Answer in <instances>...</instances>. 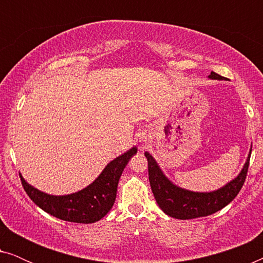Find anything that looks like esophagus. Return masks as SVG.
<instances>
[{"label": "esophagus", "instance_id": "1", "mask_svg": "<svg viewBox=\"0 0 263 263\" xmlns=\"http://www.w3.org/2000/svg\"><path fill=\"white\" fill-rule=\"evenodd\" d=\"M143 141H145V140H143Z\"/></svg>", "mask_w": 263, "mask_h": 263}]
</instances>
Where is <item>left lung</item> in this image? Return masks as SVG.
I'll return each mask as SVG.
<instances>
[{
	"label": "left lung",
	"instance_id": "left-lung-1",
	"mask_svg": "<svg viewBox=\"0 0 263 263\" xmlns=\"http://www.w3.org/2000/svg\"><path fill=\"white\" fill-rule=\"evenodd\" d=\"M208 78L212 80H224L220 75L211 71ZM250 154H248L247 161L244 164L242 171L236 178L226 183L224 186L213 192H192L181 186L176 185L168 179L152 154L145 152V156L148 161V177L149 184L153 195L156 197L158 206L165 214L170 215L175 219H195L200 217H207L220 211L221 208L231 202L237 196L240 188L246 181L248 167H249Z\"/></svg>",
	"mask_w": 263,
	"mask_h": 263
}]
</instances>
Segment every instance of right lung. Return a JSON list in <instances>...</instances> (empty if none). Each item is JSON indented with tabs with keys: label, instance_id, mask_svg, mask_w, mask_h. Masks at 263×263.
Here are the masks:
<instances>
[{
	"label": "right lung",
	"instance_id": "obj_1",
	"mask_svg": "<svg viewBox=\"0 0 263 263\" xmlns=\"http://www.w3.org/2000/svg\"><path fill=\"white\" fill-rule=\"evenodd\" d=\"M138 148L133 147L115 158L86 188L68 195H50L28 184L20 174L21 183L30 199L53 217L79 224H92L109 213L116 200L117 185L124 167Z\"/></svg>",
	"mask_w": 263,
	"mask_h": 263
}]
</instances>
